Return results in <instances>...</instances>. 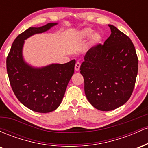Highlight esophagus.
Listing matches in <instances>:
<instances>
[{
  "mask_svg": "<svg viewBox=\"0 0 148 148\" xmlns=\"http://www.w3.org/2000/svg\"><path fill=\"white\" fill-rule=\"evenodd\" d=\"M80 66H81V64H80V62H77L75 64V67H74V69H75L76 71H79V69H80Z\"/></svg>",
  "mask_w": 148,
  "mask_h": 148,
  "instance_id": "esophagus-1",
  "label": "esophagus"
}]
</instances>
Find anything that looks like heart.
I'll use <instances>...</instances> for the list:
<instances>
[{"instance_id": "obj_1", "label": "heart", "mask_w": 148, "mask_h": 148, "mask_svg": "<svg viewBox=\"0 0 148 148\" xmlns=\"http://www.w3.org/2000/svg\"><path fill=\"white\" fill-rule=\"evenodd\" d=\"M93 30L90 28H85L79 33V37L81 39H87L92 35ZM102 41V36L99 33H95L91 37V44L93 45H97Z\"/></svg>"}]
</instances>
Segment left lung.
Here are the masks:
<instances>
[{
  "mask_svg": "<svg viewBox=\"0 0 148 148\" xmlns=\"http://www.w3.org/2000/svg\"><path fill=\"white\" fill-rule=\"evenodd\" d=\"M103 45H95L86 53L80 70L89 102L103 111L125 103L133 92L138 59L131 39L114 25Z\"/></svg>",
  "mask_w": 148,
  "mask_h": 148,
  "instance_id": "8db88e82",
  "label": "left lung"
}]
</instances>
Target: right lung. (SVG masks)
Segmentation results:
<instances>
[{
  "instance_id": "obj_1",
  "label": "right lung",
  "mask_w": 148,
  "mask_h": 148,
  "mask_svg": "<svg viewBox=\"0 0 148 148\" xmlns=\"http://www.w3.org/2000/svg\"><path fill=\"white\" fill-rule=\"evenodd\" d=\"M56 24L49 23L40 28L30 27L19 34L7 57V72L14 95L25 106L38 113L51 112L59 106L74 74L76 61L33 68L23 61L22 47L25 39Z\"/></svg>"
}]
</instances>
